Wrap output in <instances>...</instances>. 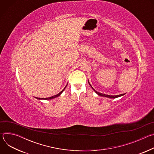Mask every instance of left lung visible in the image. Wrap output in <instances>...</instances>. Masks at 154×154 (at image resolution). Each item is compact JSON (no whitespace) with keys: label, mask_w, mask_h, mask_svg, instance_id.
Here are the masks:
<instances>
[{"label":"left lung","mask_w":154,"mask_h":154,"mask_svg":"<svg viewBox=\"0 0 154 154\" xmlns=\"http://www.w3.org/2000/svg\"><path fill=\"white\" fill-rule=\"evenodd\" d=\"M88 83L90 84V85L91 86V87L93 89V90L99 95V96H103V97H109V98H111V99H114V98H117V97H120V96H123V95H124L125 94H119V95H117V96H110V95H106V94H102V93H99V92H97V91H96L91 86V84L90 83V82H88Z\"/></svg>","instance_id":"left-lung-1"}]
</instances>
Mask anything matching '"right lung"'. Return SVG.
I'll return each mask as SVG.
<instances>
[{"mask_svg":"<svg viewBox=\"0 0 154 154\" xmlns=\"http://www.w3.org/2000/svg\"><path fill=\"white\" fill-rule=\"evenodd\" d=\"M66 86H65V88H64L60 92V93H59L58 94H57V95H55V96H52V97H48V98H39V97H36V99H45V100H49V99H54V98H55V97H58V96H59L62 93H63V91L64 90V89L66 88Z\"/></svg>","mask_w":154,"mask_h":154,"instance_id":"add662e5","label":"right lung"}]
</instances>
